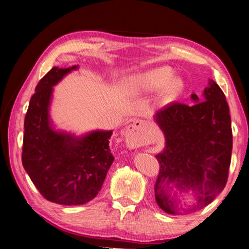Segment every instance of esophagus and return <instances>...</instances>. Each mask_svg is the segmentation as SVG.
Segmentation results:
<instances>
[{
    "mask_svg": "<svg viewBox=\"0 0 249 249\" xmlns=\"http://www.w3.org/2000/svg\"><path fill=\"white\" fill-rule=\"evenodd\" d=\"M146 124L143 121H135L133 124L128 125L124 132V136L131 147H139L144 144V131Z\"/></svg>",
    "mask_w": 249,
    "mask_h": 249,
    "instance_id": "obj_1",
    "label": "esophagus"
}]
</instances>
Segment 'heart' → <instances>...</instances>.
<instances>
[{
  "instance_id": "heart-1",
  "label": "heart",
  "mask_w": 249,
  "mask_h": 249,
  "mask_svg": "<svg viewBox=\"0 0 249 249\" xmlns=\"http://www.w3.org/2000/svg\"><path fill=\"white\" fill-rule=\"evenodd\" d=\"M174 76V71L168 66L152 69L126 78L124 88L129 95H142L160 89V101L168 103L184 89V82Z\"/></svg>"
}]
</instances>
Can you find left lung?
Returning a JSON list of instances; mask_svg holds the SVG:
<instances>
[{
    "label": "left lung",
    "instance_id": "obj_1",
    "mask_svg": "<svg viewBox=\"0 0 249 249\" xmlns=\"http://www.w3.org/2000/svg\"><path fill=\"white\" fill-rule=\"evenodd\" d=\"M192 98L196 103L172 102L155 116L166 146L156 155L160 172L154 191L157 205L167 214H180L175 195L167 191L169 185L192 189L196 204L183 212H196L216 198L228 178L232 133L225 94L210 80L203 97L192 94Z\"/></svg>",
    "mask_w": 249,
    "mask_h": 249
}]
</instances>
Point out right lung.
<instances>
[{
  "instance_id": "add662e5",
  "label": "right lung",
  "mask_w": 249,
  "mask_h": 249,
  "mask_svg": "<svg viewBox=\"0 0 249 249\" xmlns=\"http://www.w3.org/2000/svg\"><path fill=\"white\" fill-rule=\"evenodd\" d=\"M77 69L53 68L35 88L24 121L22 164L45 199L60 205H83L95 197L114 160L112 131H95L75 139L52 128L49 106L53 86Z\"/></svg>"
}]
</instances>
